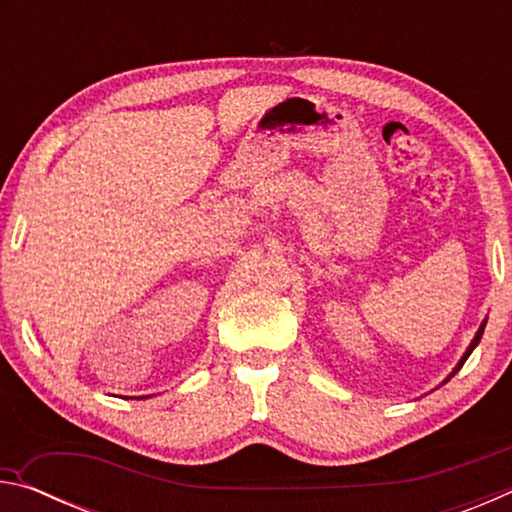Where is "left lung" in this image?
Returning a JSON list of instances; mask_svg holds the SVG:
<instances>
[{"label": "left lung", "mask_w": 512, "mask_h": 512, "mask_svg": "<svg viewBox=\"0 0 512 512\" xmlns=\"http://www.w3.org/2000/svg\"><path fill=\"white\" fill-rule=\"evenodd\" d=\"M485 323H488V320H483V323H481V327H479V332H476V336H474V339H472V343H470V348H467V350H465V354H463V357H461V361H458V363H456V368L452 370V375H449V377H447L445 381H449V379H452V377L456 375V372L463 368V363L467 361V357H470V354H472V350L476 348V345H479V341H481V336H483V329H485Z\"/></svg>", "instance_id": "1"}]
</instances>
